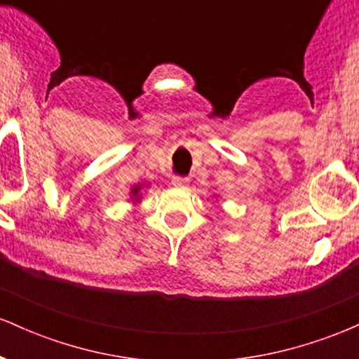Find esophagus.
Masks as SVG:
<instances>
[{
    "mask_svg": "<svg viewBox=\"0 0 359 359\" xmlns=\"http://www.w3.org/2000/svg\"><path fill=\"white\" fill-rule=\"evenodd\" d=\"M172 184L175 185V187H185V185L189 184V179L187 177H174V179H172Z\"/></svg>",
    "mask_w": 359,
    "mask_h": 359,
    "instance_id": "obj_1",
    "label": "esophagus"
}]
</instances>
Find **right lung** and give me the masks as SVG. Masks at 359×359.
Listing matches in <instances>:
<instances>
[{"label":"right lung","instance_id":"add662e5","mask_svg":"<svg viewBox=\"0 0 359 359\" xmlns=\"http://www.w3.org/2000/svg\"><path fill=\"white\" fill-rule=\"evenodd\" d=\"M140 191H142V185H135V187L131 189V196L135 197V203H138L140 201Z\"/></svg>","mask_w":359,"mask_h":359}]
</instances>
